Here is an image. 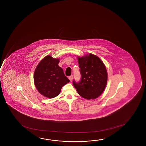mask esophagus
<instances>
[{
	"label": "esophagus",
	"instance_id": "34e87169",
	"mask_svg": "<svg viewBox=\"0 0 146 146\" xmlns=\"http://www.w3.org/2000/svg\"><path fill=\"white\" fill-rule=\"evenodd\" d=\"M73 78V75H71L69 77V79L71 81H72Z\"/></svg>",
	"mask_w": 146,
	"mask_h": 146
}]
</instances>
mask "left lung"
<instances>
[{
  "mask_svg": "<svg viewBox=\"0 0 146 146\" xmlns=\"http://www.w3.org/2000/svg\"><path fill=\"white\" fill-rule=\"evenodd\" d=\"M81 80L73 84L82 98L95 99L102 94L108 82V72L105 65L97 56L90 53L78 56Z\"/></svg>",
  "mask_w": 146,
  "mask_h": 146,
  "instance_id": "left-lung-1",
  "label": "left lung"
}]
</instances>
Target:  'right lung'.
I'll return each instance as SVG.
<instances>
[{
	"mask_svg": "<svg viewBox=\"0 0 146 146\" xmlns=\"http://www.w3.org/2000/svg\"><path fill=\"white\" fill-rule=\"evenodd\" d=\"M60 59L47 55L41 60L34 72L35 85L38 92L49 98L58 96L63 86L69 82L62 68Z\"/></svg>",
	"mask_w": 146,
	"mask_h": 146,
	"instance_id": "add662e5",
	"label": "right lung"
}]
</instances>
